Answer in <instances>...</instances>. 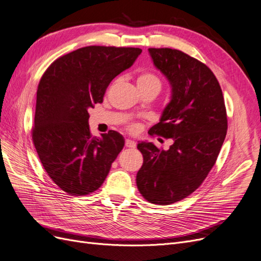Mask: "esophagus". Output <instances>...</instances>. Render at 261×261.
Returning <instances> with one entry per match:
<instances>
[{"label": "esophagus", "mask_w": 261, "mask_h": 261, "mask_svg": "<svg viewBox=\"0 0 261 261\" xmlns=\"http://www.w3.org/2000/svg\"><path fill=\"white\" fill-rule=\"evenodd\" d=\"M124 145H125V147L134 148V147L137 146V144H136V142H134V141H131V140H125V142H124Z\"/></svg>", "instance_id": "34e87169"}]
</instances>
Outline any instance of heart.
I'll return each instance as SVG.
<instances>
[{
	"mask_svg": "<svg viewBox=\"0 0 261 261\" xmlns=\"http://www.w3.org/2000/svg\"><path fill=\"white\" fill-rule=\"evenodd\" d=\"M138 86L139 87H156V88H161V82L153 73L150 72H144L142 73L138 79Z\"/></svg>",
	"mask_w": 261,
	"mask_h": 261,
	"instance_id": "b5f03b06",
	"label": "heart"
}]
</instances>
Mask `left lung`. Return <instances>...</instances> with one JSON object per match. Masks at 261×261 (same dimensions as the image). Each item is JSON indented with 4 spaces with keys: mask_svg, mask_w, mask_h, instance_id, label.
Returning a JSON list of instances; mask_svg holds the SVG:
<instances>
[{
    "mask_svg": "<svg viewBox=\"0 0 261 261\" xmlns=\"http://www.w3.org/2000/svg\"><path fill=\"white\" fill-rule=\"evenodd\" d=\"M157 69L171 85V100L149 132L173 139L168 150L150 142L138 149L143 166L137 186L148 202L169 205L191 195L215 165L227 134L223 91L208 67L171 48H149Z\"/></svg>",
    "mask_w": 261,
    "mask_h": 261,
    "instance_id": "left-lung-1",
    "label": "left lung"
}]
</instances>
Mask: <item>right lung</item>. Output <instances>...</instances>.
<instances>
[{
  "mask_svg": "<svg viewBox=\"0 0 261 261\" xmlns=\"http://www.w3.org/2000/svg\"><path fill=\"white\" fill-rule=\"evenodd\" d=\"M142 49L87 46L58 58L37 87L32 140L47 174L63 191L86 196L99 189L124 145L120 133L92 138L88 110L102 103L110 83Z\"/></svg>",
  "mask_w": 261,
  "mask_h": 261,
  "instance_id": "1",
  "label": "right lung"
}]
</instances>
